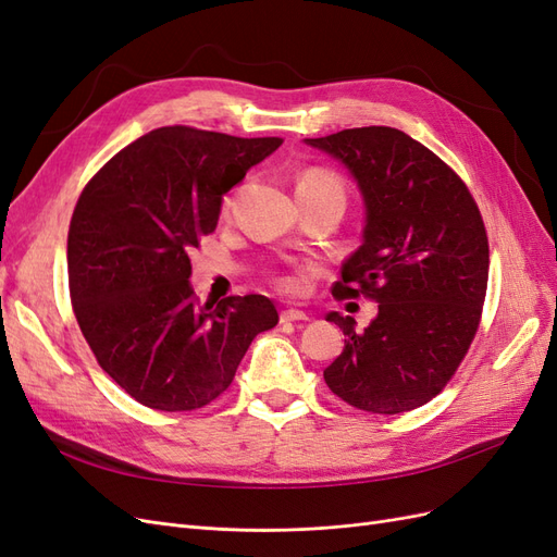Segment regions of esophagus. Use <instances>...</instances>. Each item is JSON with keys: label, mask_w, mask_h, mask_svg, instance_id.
I'll list each match as a JSON object with an SVG mask.
<instances>
[{"label": "esophagus", "mask_w": 557, "mask_h": 557, "mask_svg": "<svg viewBox=\"0 0 557 557\" xmlns=\"http://www.w3.org/2000/svg\"><path fill=\"white\" fill-rule=\"evenodd\" d=\"M305 320H309V315L299 309L281 311V323H305Z\"/></svg>", "instance_id": "esophagus-1"}]
</instances>
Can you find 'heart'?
Instances as JSON below:
<instances>
[{
	"instance_id": "obj_1",
	"label": "heart",
	"mask_w": 557,
	"mask_h": 557,
	"mask_svg": "<svg viewBox=\"0 0 557 557\" xmlns=\"http://www.w3.org/2000/svg\"><path fill=\"white\" fill-rule=\"evenodd\" d=\"M297 190H332V193L344 195V185H342L339 176L327 172V170H309L299 176ZM232 205H234V195H227L223 199V211L230 213ZM276 285L285 293H295V290H299V278L285 274V276L276 278Z\"/></svg>"
}]
</instances>
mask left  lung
Masks as SVG:
<instances>
[{"label": "left lung", "mask_w": 557, "mask_h": 557, "mask_svg": "<svg viewBox=\"0 0 557 557\" xmlns=\"http://www.w3.org/2000/svg\"><path fill=\"white\" fill-rule=\"evenodd\" d=\"M309 146L342 160L364 199V242L342 267L336 299L379 301L362 332L327 313L346 346L325 372L330 391L369 413L423 407L474 342L487 288V234L462 178L395 127H352Z\"/></svg>", "instance_id": "1"}]
</instances>
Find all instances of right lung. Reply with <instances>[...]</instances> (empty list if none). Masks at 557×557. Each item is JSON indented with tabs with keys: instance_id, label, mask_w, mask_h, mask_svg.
<instances>
[{
	"instance_id": "right-lung-1",
	"label": "right lung",
	"mask_w": 557,
	"mask_h": 557,
	"mask_svg": "<svg viewBox=\"0 0 557 557\" xmlns=\"http://www.w3.org/2000/svg\"><path fill=\"white\" fill-rule=\"evenodd\" d=\"M281 144L158 127L83 188L66 237L72 307L99 367L144 407H207L278 323L264 295L199 305L188 252L215 230L223 195Z\"/></svg>"
}]
</instances>
